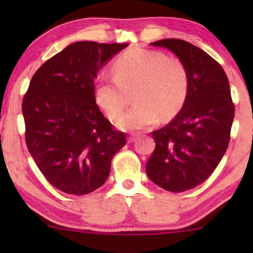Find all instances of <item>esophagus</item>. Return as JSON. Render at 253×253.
Wrapping results in <instances>:
<instances>
[{"label": "esophagus", "instance_id": "1", "mask_svg": "<svg viewBox=\"0 0 253 253\" xmlns=\"http://www.w3.org/2000/svg\"><path fill=\"white\" fill-rule=\"evenodd\" d=\"M139 137L138 136V134H134V133H131L129 137H127V141H129V143H132V141H134L137 139V138Z\"/></svg>", "mask_w": 253, "mask_h": 253}]
</instances>
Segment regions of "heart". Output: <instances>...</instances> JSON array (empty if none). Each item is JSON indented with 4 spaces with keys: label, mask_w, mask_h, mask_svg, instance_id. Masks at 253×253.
<instances>
[{
    "label": "heart",
    "mask_w": 253,
    "mask_h": 253,
    "mask_svg": "<svg viewBox=\"0 0 253 253\" xmlns=\"http://www.w3.org/2000/svg\"><path fill=\"white\" fill-rule=\"evenodd\" d=\"M114 78H101L94 86L95 101L110 120L119 117L133 93L136 102L119 120L124 130H145L158 121L174 117L184 105L189 72L184 63L161 51L133 48L116 58Z\"/></svg>",
    "instance_id": "obj_1"
}]
</instances>
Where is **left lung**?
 Wrapping results in <instances>:
<instances>
[{"mask_svg": "<svg viewBox=\"0 0 253 253\" xmlns=\"http://www.w3.org/2000/svg\"><path fill=\"white\" fill-rule=\"evenodd\" d=\"M152 44L168 48L184 63L189 91L175 119L152 132L155 148L146 174L160 188L183 192L205 182L220 164L229 145L235 106L226 72L203 49L179 39Z\"/></svg>", "mask_w": 253, "mask_h": 253, "instance_id": "left-lung-1", "label": "left lung"}]
</instances>
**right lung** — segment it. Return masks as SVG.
<instances>
[{
    "instance_id": "right-lung-1",
    "label": "right lung",
    "mask_w": 253,
    "mask_h": 253,
    "mask_svg": "<svg viewBox=\"0 0 253 253\" xmlns=\"http://www.w3.org/2000/svg\"><path fill=\"white\" fill-rule=\"evenodd\" d=\"M127 43L78 41L36 71L23 98L27 150L51 185L83 196L108 178L110 164L126 145L95 102L100 68Z\"/></svg>"
}]
</instances>
